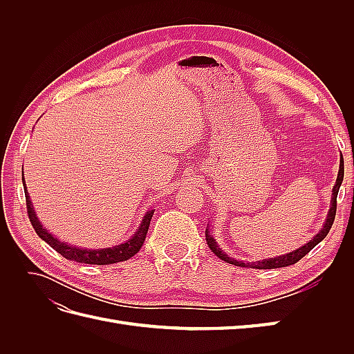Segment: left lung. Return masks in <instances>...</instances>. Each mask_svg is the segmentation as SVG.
Here are the masks:
<instances>
[{
  "instance_id": "left-lung-1",
  "label": "left lung",
  "mask_w": 354,
  "mask_h": 354,
  "mask_svg": "<svg viewBox=\"0 0 354 354\" xmlns=\"http://www.w3.org/2000/svg\"><path fill=\"white\" fill-rule=\"evenodd\" d=\"M342 178H344V160H342V156L339 158V169H338V176H337V181H335V186L332 187V195H330V203H329V211H328V216L326 220L324 223L322 229H320L315 236L310 239L307 243L301 245L299 248L291 251V252H286L283 255L279 257H273V259H264L260 261H254V263H243L239 260H234L232 257H229L227 254H224V251L220 248L218 243L216 242V239L212 238L211 234V229H209V224H207V230H205V239L207 243L209 246V250L216 254L218 259L224 260L226 263L234 264V266H241V267H251V269H279V267H286V266H291L295 264L297 261H299L303 259L306 254H308L312 251L315 246L320 242L324 241L325 236L328 234V232L332 227V223H334L335 218V211H337V195H338V190L339 186L342 183Z\"/></svg>"
}]
</instances>
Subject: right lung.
Here are the masks:
<instances>
[{"label":"right lung","instance_id":"right-lung-1","mask_svg":"<svg viewBox=\"0 0 354 354\" xmlns=\"http://www.w3.org/2000/svg\"><path fill=\"white\" fill-rule=\"evenodd\" d=\"M24 186L26 187L25 178H24ZM25 196H26L28 216H29L30 224L34 226L38 236L44 242H47L53 250H56L60 255L65 257V259H68L71 261H77V263H85V264L103 266V264H113V263H120V261H125L128 259H131V257H134L143 246V242L146 239V234H147V230H149V224H151L152 216L155 212V209L146 211V214L142 218L140 226L137 227V230L134 232L133 236L128 241H125L120 245L111 246V248L90 250V248H80V246L62 242L56 236H53V234L44 226H42L39 218L37 217L28 190L25 192Z\"/></svg>","mask_w":354,"mask_h":354}]
</instances>
